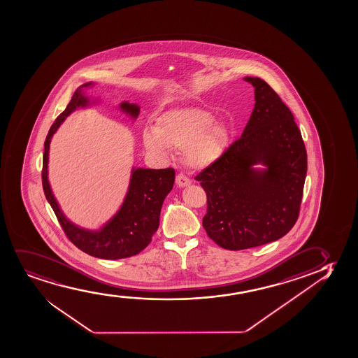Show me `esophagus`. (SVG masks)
I'll return each instance as SVG.
<instances>
[{
  "label": "esophagus",
  "mask_w": 358,
  "mask_h": 358,
  "mask_svg": "<svg viewBox=\"0 0 358 358\" xmlns=\"http://www.w3.org/2000/svg\"><path fill=\"white\" fill-rule=\"evenodd\" d=\"M176 182H177V185L179 186V187H185V186L190 185L191 181L189 178L186 177L185 174L180 173V174H178L177 178H176Z\"/></svg>",
  "instance_id": "34e87169"
}]
</instances>
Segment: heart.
Here are the masks:
<instances>
[{
  "mask_svg": "<svg viewBox=\"0 0 358 358\" xmlns=\"http://www.w3.org/2000/svg\"><path fill=\"white\" fill-rule=\"evenodd\" d=\"M145 148L156 154H168V148L185 151V161L196 169L213 166L230 146V131L215 122L208 110L189 108L171 110L159 116L155 131L143 133Z\"/></svg>",
  "mask_w": 358,
  "mask_h": 358,
  "instance_id": "1",
  "label": "heart"
}]
</instances>
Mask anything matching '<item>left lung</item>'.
<instances>
[{"label": "left lung", "instance_id": "8db88e82", "mask_svg": "<svg viewBox=\"0 0 358 358\" xmlns=\"http://www.w3.org/2000/svg\"><path fill=\"white\" fill-rule=\"evenodd\" d=\"M255 105L241 138L213 166L196 176L207 195L204 230L229 250L253 248L281 238L298 220L308 155L293 113L259 77ZM267 166L254 170V164Z\"/></svg>", "mask_w": 358, "mask_h": 358}]
</instances>
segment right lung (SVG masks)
I'll return each instance as SVG.
<instances>
[{"mask_svg":"<svg viewBox=\"0 0 358 358\" xmlns=\"http://www.w3.org/2000/svg\"><path fill=\"white\" fill-rule=\"evenodd\" d=\"M88 82L77 88L66 109L60 113L52 124L45 141L43 166H42V186L45 199L55 210L60 227L69 240L81 249L82 252L100 259L129 258L141 253L146 248L159 225V214L166 196L171 192L174 184L176 172L173 168L164 169H144L138 168L131 171V184L122 207L116 215L99 231L81 229L69 222L60 210L50 190L48 181V152L52 136L64 120L80 106H87L88 99L82 94V90L92 86ZM121 109L136 118L139 108L124 101Z\"/></svg>","mask_w":358,"mask_h":358,"instance_id":"add662e5","label":"right lung"}]
</instances>
